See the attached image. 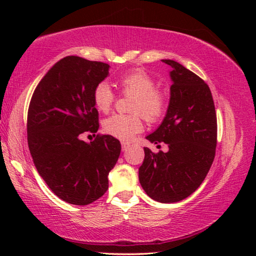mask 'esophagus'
Masks as SVG:
<instances>
[{"instance_id":"1","label":"esophagus","mask_w":256,"mask_h":256,"mask_svg":"<svg viewBox=\"0 0 256 256\" xmlns=\"http://www.w3.org/2000/svg\"><path fill=\"white\" fill-rule=\"evenodd\" d=\"M128 146H130L128 144H125V142H123V144H122V151H126L128 149Z\"/></svg>"}]
</instances>
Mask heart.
I'll use <instances>...</instances> for the list:
<instances>
[{
  "instance_id": "b5f03b06",
  "label": "heart",
  "mask_w": 256,
  "mask_h": 256,
  "mask_svg": "<svg viewBox=\"0 0 256 256\" xmlns=\"http://www.w3.org/2000/svg\"><path fill=\"white\" fill-rule=\"evenodd\" d=\"M116 84L124 94L133 96L130 110L134 114L112 115L104 120L102 128L112 136L128 141L144 130L140 115L149 122H157L166 114L168 99L162 92L154 88V78L142 68H134L123 73L118 78ZM115 98V92L107 82H99L94 86L92 100L99 112H107L110 110Z\"/></svg>"
}]
</instances>
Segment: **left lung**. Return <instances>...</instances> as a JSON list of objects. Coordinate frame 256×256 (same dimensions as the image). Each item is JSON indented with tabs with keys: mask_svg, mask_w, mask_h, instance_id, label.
Listing matches in <instances>:
<instances>
[{
	"mask_svg": "<svg viewBox=\"0 0 256 256\" xmlns=\"http://www.w3.org/2000/svg\"><path fill=\"white\" fill-rule=\"evenodd\" d=\"M170 99L162 123L146 138L164 142L167 152L144 148L138 168L142 188L154 201L172 203L190 196L204 180L216 146V115L209 86L172 60Z\"/></svg>",
	"mask_w": 256,
	"mask_h": 256,
	"instance_id": "8db88e82",
	"label": "left lung"
}]
</instances>
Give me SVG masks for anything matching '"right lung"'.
I'll return each mask as SVG.
<instances>
[{"mask_svg":"<svg viewBox=\"0 0 256 256\" xmlns=\"http://www.w3.org/2000/svg\"><path fill=\"white\" fill-rule=\"evenodd\" d=\"M107 63L66 56L40 80L29 104L27 134L37 172L63 201L86 206L108 190V174L120 154L112 136L90 144L84 133L98 131L94 89L108 76Z\"/></svg>","mask_w":256,"mask_h":256,"instance_id":"add662e5","label":"right lung"}]
</instances>
